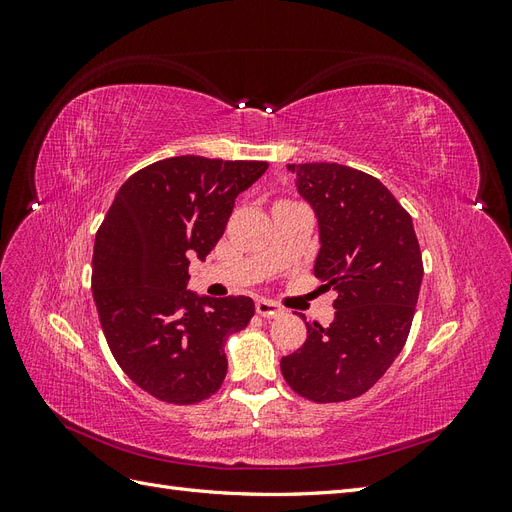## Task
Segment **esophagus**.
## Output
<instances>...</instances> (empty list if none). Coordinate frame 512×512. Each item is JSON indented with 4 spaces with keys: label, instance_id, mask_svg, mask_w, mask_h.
Listing matches in <instances>:
<instances>
[{
    "label": "esophagus",
    "instance_id": "obj_1",
    "mask_svg": "<svg viewBox=\"0 0 512 512\" xmlns=\"http://www.w3.org/2000/svg\"><path fill=\"white\" fill-rule=\"evenodd\" d=\"M256 312H258V316H262V318H275V316H280L284 309L277 305V303H273V301H267V299H258L256 301Z\"/></svg>",
    "mask_w": 512,
    "mask_h": 512
}]
</instances>
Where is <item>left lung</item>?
<instances>
[{"label":"left lung","instance_id":"obj_1","mask_svg":"<svg viewBox=\"0 0 512 512\" xmlns=\"http://www.w3.org/2000/svg\"><path fill=\"white\" fill-rule=\"evenodd\" d=\"M288 168L320 222L314 275L337 299L331 327L305 322V344L280 367L297 395L339 404L367 393L404 348L423 256L410 213L380 179L335 162Z\"/></svg>","mask_w":512,"mask_h":512}]
</instances>
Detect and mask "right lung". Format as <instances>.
Returning <instances> with one entry per match:
<instances>
[{"label":"right lung","instance_id":"obj_1","mask_svg":"<svg viewBox=\"0 0 512 512\" xmlns=\"http://www.w3.org/2000/svg\"><path fill=\"white\" fill-rule=\"evenodd\" d=\"M267 162L177 156L121 185L96 232L91 290L106 344L138 389L192 406L220 391L226 339L254 316L250 297L185 290L190 258L224 235L235 198Z\"/></svg>","mask_w":512,"mask_h":512}]
</instances>
